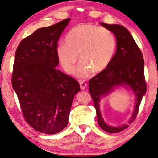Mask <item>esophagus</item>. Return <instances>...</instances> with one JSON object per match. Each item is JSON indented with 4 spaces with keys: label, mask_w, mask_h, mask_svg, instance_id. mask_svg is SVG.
Wrapping results in <instances>:
<instances>
[{
    "label": "esophagus",
    "mask_w": 158,
    "mask_h": 158,
    "mask_svg": "<svg viewBox=\"0 0 158 158\" xmlns=\"http://www.w3.org/2000/svg\"><path fill=\"white\" fill-rule=\"evenodd\" d=\"M79 85H80V88H81V90H84L85 89L86 86L87 84H86V83L84 81H79Z\"/></svg>",
    "instance_id": "1"
}]
</instances>
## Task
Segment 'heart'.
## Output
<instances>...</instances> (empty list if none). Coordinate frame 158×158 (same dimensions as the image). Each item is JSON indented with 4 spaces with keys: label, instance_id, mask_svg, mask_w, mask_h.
I'll return each mask as SVG.
<instances>
[{
    "label": "heart",
    "instance_id": "obj_1",
    "mask_svg": "<svg viewBox=\"0 0 158 158\" xmlns=\"http://www.w3.org/2000/svg\"><path fill=\"white\" fill-rule=\"evenodd\" d=\"M65 43L57 48L60 63L66 72L74 74L79 56L81 62L78 75L81 78L89 76L92 70H104L112 61L117 48L116 37L110 30L89 23L79 24L71 29Z\"/></svg>",
    "mask_w": 158,
    "mask_h": 158
}]
</instances>
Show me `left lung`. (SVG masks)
Returning a JSON list of instances; mask_svg holds the SVG:
<instances>
[{"instance_id":"1","label":"left lung","mask_w":158,"mask_h":158,"mask_svg":"<svg viewBox=\"0 0 158 158\" xmlns=\"http://www.w3.org/2000/svg\"><path fill=\"white\" fill-rule=\"evenodd\" d=\"M104 28L110 30L117 39V52L110 64L89 81V91L94 102L99 126L108 133H117L128 127L136 119L142 98L147 91L144 59L140 49L132 35L124 26L117 24L101 23ZM127 85L136 95V105L128 124L115 128L107 126L102 119L98 103L101 97L111 91L114 87Z\"/></svg>"}]
</instances>
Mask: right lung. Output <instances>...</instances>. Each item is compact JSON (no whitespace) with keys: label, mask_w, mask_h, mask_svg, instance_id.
Here are the masks:
<instances>
[{"label":"right lung","mask_w":158,"mask_h":158,"mask_svg":"<svg viewBox=\"0 0 158 158\" xmlns=\"http://www.w3.org/2000/svg\"><path fill=\"white\" fill-rule=\"evenodd\" d=\"M70 19L39 28L15 51L11 83L24 119L40 132L54 135L68 124L79 82L58 70L57 44Z\"/></svg>","instance_id":"add662e5"}]
</instances>
